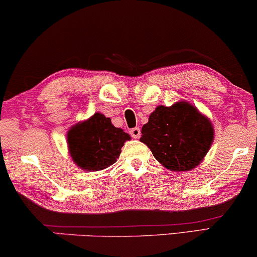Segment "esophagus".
I'll use <instances>...</instances> for the list:
<instances>
[{
  "label": "esophagus",
  "mask_w": 257,
  "mask_h": 257,
  "mask_svg": "<svg viewBox=\"0 0 257 257\" xmlns=\"http://www.w3.org/2000/svg\"><path fill=\"white\" fill-rule=\"evenodd\" d=\"M130 135H131L135 139H138L139 137H140V135H142V132H140V128L139 127H135V128L130 130Z\"/></svg>",
  "instance_id": "1"
}]
</instances>
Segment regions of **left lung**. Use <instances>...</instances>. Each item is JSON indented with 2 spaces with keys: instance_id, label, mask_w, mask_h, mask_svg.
<instances>
[{
  "instance_id": "1",
  "label": "left lung",
  "mask_w": 257,
  "mask_h": 257,
  "mask_svg": "<svg viewBox=\"0 0 257 257\" xmlns=\"http://www.w3.org/2000/svg\"><path fill=\"white\" fill-rule=\"evenodd\" d=\"M213 140L210 119L185 100L172 106H157L143 126L140 138L165 168L174 172L199 166Z\"/></svg>"
}]
</instances>
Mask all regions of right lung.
I'll use <instances>...</instances> for the list:
<instances>
[{
    "label": "right lung",
    "instance_id": "right-lung-1",
    "mask_svg": "<svg viewBox=\"0 0 257 257\" xmlns=\"http://www.w3.org/2000/svg\"><path fill=\"white\" fill-rule=\"evenodd\" d=\"M66 140L73 163L84 171L94 172L113 165L131 136L115 127L110 118L96 112L89 119L72 125Z\"/></svg>",
    "mask_w": 257,
    "mask_h": 257
}]
</instances>
